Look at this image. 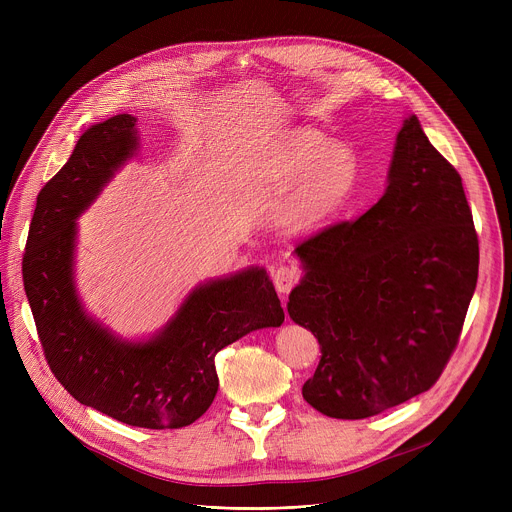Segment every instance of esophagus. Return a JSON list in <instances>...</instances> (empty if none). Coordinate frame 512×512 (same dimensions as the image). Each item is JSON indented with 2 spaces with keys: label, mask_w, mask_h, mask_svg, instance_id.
<instances>
[{
  "label": "esophagus",
  "mask_w": 512,
  "mask_h": 512,
  "mask_svg": "<svg viewBox=\"0 0 512 512\" xmlns=\"http://www.w3.org/2000/svg\"><path fill=\"white\" fill-rule=\"evenodd\" d=\"M298 281H300V271L294 265L281 263L273 269V283L279 294H287V291H291V287H294Z\"/></svg>",
  "instance_id": "esophagus-1"
}]
</instances>
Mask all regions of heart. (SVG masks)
Returning a JSON list of instances; mask_svg holds the SVG:
<instances>
[{
    "label": "heart",
    "instance_id": "heart-1",
    "mask_svg": "<svg viewBox=\"0 0 512 512\" xmlns=\"http://www.w3.org/2000/svg\"><path fill=\"white\" fill-rule=\"evenodd\" d=\"M269 174L279 182L296 180L285 210L294 229H312L330 218L352 192L358 160L344 143L328 141L314 129H291L271 143Z\"/></svg>",
    "mask_w": 512,
    "mask_h": 512
}]
</instances>
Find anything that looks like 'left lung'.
I'll list each match as a JSON object with an SVG mask.
<instances>
[{
    "label": "left lung",
    "mask_w": 512,
    "mask_h": 512,
    "mask_svg": "<svg viewBox=\"0 0 512 512\" xmlns=\"http://www.w3.org/2000/svg\"><path fill=\"white\" fill-rule=\"evenodd\" d=\"M304 277L287 312L322 356L304 399L364 419L425 393L458 346L478 279V235L462 178L409 115L389 186L356 221L296 247Z\"/></svg>",
    "instance_id": "8db88e82"
}]
</instances>
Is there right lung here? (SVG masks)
<instances>
[{
	"mask_svg": "<svg viewBox=\"0 0 512 512\" xmlns=\"http://www.w3.org/2000/svg\"><path fill=\"white\" fill-rule=\"evenodd\" d=\"M137 143L135 117L127 113L81 135L38 194L24 289L48 367L72 397L133 427L178 429L214 401L216 352L253 330L281 326L285 316L259 267L194 287L164 330L145 342H125L85 314L72 275L75 221Z\"/></svg>",
	"mask_w": 512,
	"mask_h": 512,
	"instance_id": "1",
	"label": "right lung"
}]
</instances>
